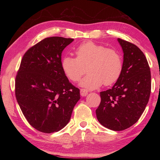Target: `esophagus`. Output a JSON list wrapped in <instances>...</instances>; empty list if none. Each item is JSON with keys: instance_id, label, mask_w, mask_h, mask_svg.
<instances>
[{"instance_id": "obj_1", "label": "esophagus", "mask_w": 160, "mask_h": 160, "mask_svg": "<svg viewBox=\"0 0 160 160\" xmlns=\"http://www.w3.org/2000/svg\"><path fill=\"white\" fill-rule=\"evenodd\" d=\"M88 94V91L85 90V89H80V94L81 96L85 97L87 94Z\"/></svg>"}]
</instances>
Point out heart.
Segmentation results:
<instances>
[{
  "label": "heart",
  "mask_w": 160,
  "mask_h": 160,
  "mask_svg": "<svg viewBox=\"0 0 160 160\" xmlns=\"http://www.w3.org/2000/svg\"><path fill=\"white\" fill-rule=\"evenodd\" d=\"M76 57L66 56L62 60V69L72 82H78L86 72L89 74L80 81V86L95 89L111 85L120 78L123 69L121 56L113 48L93 42H87L75 49Z\"/></svg>",
  "instance_id": "b5f03b06"
}]
</instances>
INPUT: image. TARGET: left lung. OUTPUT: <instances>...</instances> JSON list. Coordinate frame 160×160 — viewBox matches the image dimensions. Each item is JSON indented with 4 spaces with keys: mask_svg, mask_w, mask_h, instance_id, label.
<instances>
[{
    "mask_svg": "<svg viewBox=\"0 0 160 160\" xmlns=\"http://www.w3.org/2000/svg\"><path fill=\"white\" fill-rule=\"evenodd\" d=\"M123 51V69L112 89L100 92L97 120L112 131H123L138 121L151 92V73L144 53L125 40L118 39Z\"/></svg>",
    "mask_w": 160,
    "mask_h": 160,
    "instance_id": "8db88e82",
    "label": "left lung"
}]
</instances>
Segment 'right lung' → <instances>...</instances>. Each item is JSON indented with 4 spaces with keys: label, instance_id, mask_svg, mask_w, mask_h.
I'll return each mask as SVG.
<instances>
[{
    "label": "right lung",
    "instance_id": "right-lung-1",
    "mask_svg": "<svg viewBox=\"0 0 160 160\" xmlns=\"http://www.w3.org/2000/svg\"><path fill=\"white\" fill-rule=\"evenodd\" d=\"M73 39L45 38L24 54L15 78V97L28 123L40 132L60 131L80 99L62 69L61 53Z\"/></svg>",
    "mask_w": 160,
    "mask_h": 160
}]
</instances>
